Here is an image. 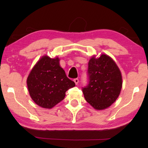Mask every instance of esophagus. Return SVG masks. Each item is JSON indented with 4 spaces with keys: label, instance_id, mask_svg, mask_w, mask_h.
Wrapping results in <instances>:
<instances>
[{
    "label": "esophagus",
    "instance_id": "obj_1",
    "mask_svg": "<svg viewBox=\"0 0 148 148\" xmlns=\"http://www.w3.org/2000/svg\"><path fill=\"white\" fill-rule=\"evenodd\" d=\"M74 83L76 84V85H77V84H78V82H79V79L77 78H75L74 79Z\"/></svg>",
    "mask_w": 148,
    "mask_h": 148
}]
</instances>
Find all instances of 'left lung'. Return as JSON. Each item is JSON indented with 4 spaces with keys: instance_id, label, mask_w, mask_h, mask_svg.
<instances>
[{
    "instance_id": "left-lung-1",
    "label": "left lung",
    "mask_w": 148,
    "mask_h": 148,
    "mask_svg": "<svg viewBox=\"0 0 148 148\" xmlns=\"http://www.w3.org/2000/svg\"><path fill=\"white\" fill-rule=\"evenodd\" d=\"M89 84L82 89L86 101L96 110H104L118 98L122 87L120 70L111 57L92 56L88 63Z\"/></svg>"
}]
</instances>
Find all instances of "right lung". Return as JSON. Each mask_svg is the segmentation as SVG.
Returning <instances> with one entry per match:
<instances>
[{"label":"right lung","instance_id":"1","mask_svg":"<svg viewBox=\"0 0 148 148\" xmlns=\"http://www.w3.org/2000/svg\"><path fill=\"white\" fill-rule=\"evenodd\" d=\"M30 96L37 105L51 108L64 99L65 92L75 86L59 65V59L44 56L36 62L27 79Z\"/></svg>","mask_w":148,"mask_h":148}]
</instances>
